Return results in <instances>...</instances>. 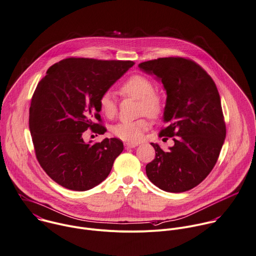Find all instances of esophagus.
<instances>
[{"label": "esophagus", "instance_id": "esophagus-1", "mask_svg": "<svg viewBox=\"0 0 256 256\" xmlns=\"http://www.w3.org/2000/svg\"><path fill=\"white\" fill-rule=\"evenodd\" d=\"M124 146H125V149H130V148H134L137 146L136 143H130V142H125L124 143Z\"/></svg>", "mask_w": 256, "mask_h": 256}]
</instances>
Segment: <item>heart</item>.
<instances>
[{
	"mask_svg": "<svg viewBox=\"0 0 256 256\" xmlns=\"http://www.w3.org/2000/svg\"><path fill=\"white\" fill-rule=\"evenodd\" d=\"M120 92L124 97L138 99L137 113L143 117L129 122H121L113 128V134L123 141L137 143L150 128L148 117H158L164 109V99L161 93L154 90V82L147 76L134 74L121 85ZM101 113L113 119L118 113V104L110 92L103 93L99 100Z\"/></svg>",
	"mask_w": 256,
	"mask_h": 256,
	"instance_id": "heart-1",
	"label": "heart"
}]
</instances>
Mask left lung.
<instances>
[{
  "mask_svg": "<svg viewBox=\"0 0 256 256\" xmlns=\"http://www.w3.org/2000/svg\"><path fill=\"white\" fill-rule=\"evenodd\" d=\"M139 68L156 75L167 93L164 122L168 126L159 137L176 136L167 152L151 143L156 155L146 165V174L164 191L190 190L211 172L226 136L217 87L201 66L182 57L146 61Z\"/></svg>",
  "mask_w": 256,
  "mask_h": 256,
  "instance_id": "obj_1",
  "label": "left lung"
}]
</instances>
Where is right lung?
Segmentation results:
<instances>
[{
  "mask_svg": "<svg viewBox=\"0 0 256 256\" xmlns=\"http://www.w3.org/2000/svg\"><path fill=\"white\" fill-rule=\"evenodd\" d=\"M132 61L67 58L51 66L33 94L29 128L36 158L59 185L89 190L109 175L123 151L117 138L94 144L84 132L104 134L98 100L132 66Z\"/></svg>",
  "mask_w": 256,
  "mask_h": 256,
  "instance_id": "obj_1",
  "label": "right lung"
}]
</instances>
